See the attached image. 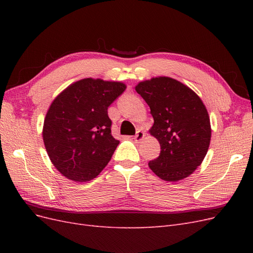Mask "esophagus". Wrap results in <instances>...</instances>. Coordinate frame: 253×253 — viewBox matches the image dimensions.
Returning <instances> with one entry per match:
<instances>
[{
    "instance_id": "1",
    "label": "esophagus",
    "mask_w": 253,
    "mask_h": 253,
    "mask_svg": "<svg viewBox=\"0 0 253 253\" xmlns=\"http://www.w3.org/2000/svg\"><path fill=\"white\" fill-rule=\"evenodd\" d=\"M144 137H145V133L143 131H138L136 133V135L134 136V139H135L136 142H139L144 138Z\"/></svg>"
}]
</instances>
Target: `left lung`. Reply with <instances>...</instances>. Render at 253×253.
Returning <instances> with one entry per match:
<instances>
[{"label":"left lung","mask_w":253,"mask_h":253,"mask_svg":"<svg viewBox=\"0 0 253 253\" xmlns=\"http://www.w3.org/2000/svg\"><path fill=\"white\" fill-rule=\"evenodd\" d=\"M135 89L148 103L154 125L150 134L160 144L150 169L166 181H178L201 166L211 140L208 111L186 84L170 77L139 82Z\"/></svg>","instance_id":"obj_1"}]
</instances>
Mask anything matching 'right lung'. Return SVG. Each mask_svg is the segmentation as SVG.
Returning <instances> with one entry per match:
<instances>
[{
	"label": "right lung",
	"instance_id": "add662e5",
	"mask_svg": "<svg viewBox=\"0 0 253 253\" xmlns=\"http://www.w3.org/2000/svg\"><path fill=\"white\" fill-rule=\"evenodd\" d=\"M126 88L124 82L85 78L52 100L42 137L50 162L66 178L89 181L109 164L119 140L112 136L108 108Z\"/></svg>",
	"mask_w": 253,
	"mask_h": 253
}]
</instances>
